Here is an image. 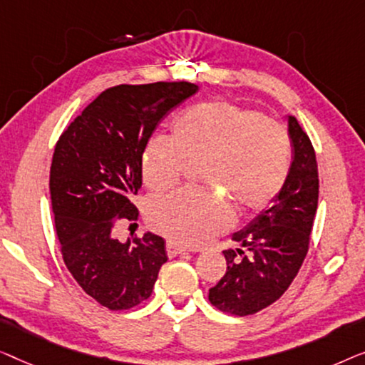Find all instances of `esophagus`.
I'll list each match as a JSON object with an SVG mask.
<instances>
[{
  "mask_svg": "<svg viewBox=\"0 0 365 365\" xmlns=\"http://www.w3.org/2000/svg\"><path fill=\"white\" fill-rule=\"evenodd\" d=\"M165 250H167V255L170 256V258H173V256L180 255V253H183V251H185L183 246L177 245V243H173V241H167V245H165Z\"/></svg>",
  "mask_w": 365,
  "mask_h": 365,
  "instance_id": "obj_1",
  "label": "esophagus"
}]
</instances>
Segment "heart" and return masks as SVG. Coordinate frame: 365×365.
<instances>
[{
  "mask_svg": "<svg viewBox=\"0 0 365 365\" xmlns=\"http://www.w3.org/2000/svg\"><path fill=\"white\" fill-rule=\"evenodd\" d=\"M187 163H203L200 183L222 193L175 192L153 198L148 225L180 245H205L240 217L268 207L284 187L291 168V137L279 122L227 101L200 102L173 122V138H148L142 178L152 192L180 182Z\"/></svg>",
  "mask_w": 365,
  "mask_h": 365,
  "instance_id": "1",
  "label": "heart"
}]
</instances>
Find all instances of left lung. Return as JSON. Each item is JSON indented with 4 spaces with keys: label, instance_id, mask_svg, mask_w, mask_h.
Masks as SVG:
<instances>
[{
    "label": "left lung",
    "instance_id": "8db88e82",
    "mask_svg": "<svg viewBox=\"0 0 365 365\" xmlns=\"http://www.w3.org/2000/svg\"><path fill=\"white\" fill-rule=\"evenodd\" d=\"M287 132L292 162L284 187L258 217L233 235L241 248L223 251L227 273L208 292L210 302L228 314L250 316L278 301L309 250L319 197L316 153L296 117L287 115Z\"/></svg>",
    "mask_w": 365,
    "mask_h": 365
}]
</instances>
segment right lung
I'll return each instance as SVG.
<instances>
[{
  "instance_id": "add662e5",
  "label": "right lung",
  "mask_w": 365,
  "mask_h": 365,
  "mask_svg": "<svg viewBox=\"0 0 365 365\" xmlns=\"http://www.w3.org/2000/svg\"><path fill=\"white\" fill-rule=\"evenodd\" d=\"M198 91L192 82L120 84L106 89L56 143L51 205L61 253L78 284L110 311L148 299L167 261L165 241L147 232L122 243L119 220L133 222L142 153L168 110Z\"/></svg>"
}]
</instances>
